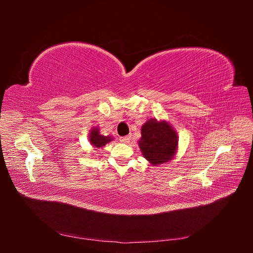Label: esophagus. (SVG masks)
Masks as SVG:
<instances>
[{
    "label": "esophagus",
    "instance_id": "34e87169",
    "mask_svg": "<svg viewBox=\"0 0 253 253\" xmlns=\"http://www.w3.org/2000/svg\"><path fill=\"white\" fill-rule=\"evenodd\" d=\"M129 140H131V137H129V136L121 137V138H120V141H122V142H128Z\"/></svg>",
    "mask_w": 253,
    "mask_h": 253
}]
</instances>
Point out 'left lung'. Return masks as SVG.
I'll return each mask as SVG.
<instances>
[{
	"instance_id": "obj_1",
	"label": "left lung",
	"mask_w": 253,
	"mask_h": 253,
	"mask_svg": "<svg viewBox=\"0 0 253 253\" xmlns=\"http://www.w3.org/2000/svg\"><path fill=\"white\" fill-rule=\"evenodd\" d=\"M138 145L143 157L152 166L169 163L177 153V133L166 120L150 119L141 126Z\"/></svg>"
}]
</instances>
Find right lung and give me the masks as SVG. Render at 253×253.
<instances>
[{"label":"right lung","mask_w":253,"mask_h":253,"mask_svg":"<svg viewBox=\"0 0 253 253\" xmlns=\"http://www.w3.org/2000/svg\"><path fill=\"white\" fill-rule=\"evenodd\" d=\"M99 131H100V129L98 128V126L91 127V129L89 131V137H88L90 144L97 149L104 147L106 143H109L113 140L111 136H103Z\"/></svg>","instance_id":"right-lung-1"}]
</instances>
